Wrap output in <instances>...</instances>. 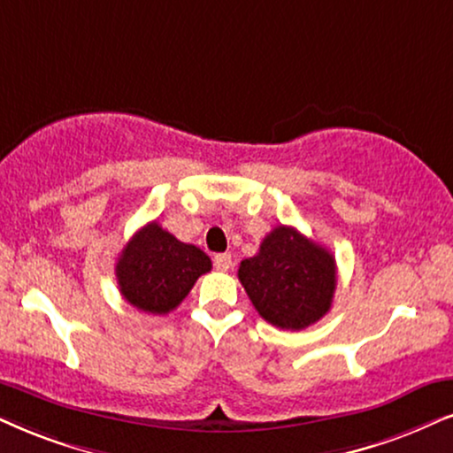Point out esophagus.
Returning <instances> with one entry per match:
<instances>
[{
  "instance_id": "1",
  "label": "esophagus",
  "mask_w": 453,
  "mask_h": 453,
  "mask_svg": "<svg viewBox=\"0 0 453 453\" xmlns=\"http://www.w3.org/2000/svg\"><path fill=\"white\" fill-rule=\"evenodd\" d=\"M213 265H215L217 272H227V269L232 267V255H227V253L215 255L213 257Z\"/></svg>"
}]
</instances>
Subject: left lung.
<instances>
[{
  "label": "left lung",
  "mask_w": 453,
  "mask_h": 453,
  "mask_svg": "<svg viewBox=\"0 0 453 453\" xmlns=\"http://www.w3.org/2000/svg\"><path fill=\"white\" fill-rule=\"evenodd\" d=\"M238 280L265 322L303 330L330 311L336 263L324 246L278 226L263 238L259 253L240 263Z\"/></svg>",
  "instance_id": "left-lung-1"
}]
</instances>
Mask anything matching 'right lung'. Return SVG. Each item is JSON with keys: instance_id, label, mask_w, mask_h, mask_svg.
Wrapping results in <instances>:
<instances>
[{"instance_id": "obj_1", "label": "right lung", "mask_w": 453, "mask_h": 453, "mask_svg": "<svg viewBox=\"0 0 453 453\" xmlns=\"http://www.w3.org/2000/svg\"><path fill=\"white\" fill-rule=\"evenodd\" d=\"M114 272L129 305L165 316L186 299L203 273L211 272V259L198 246L181 242L150 221L134 234Z\"/></svg>"}]
</instances>
